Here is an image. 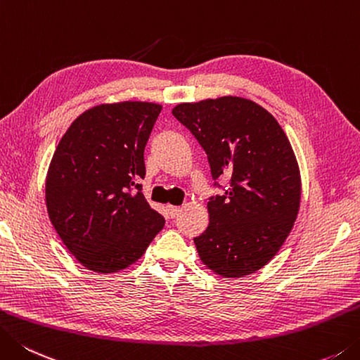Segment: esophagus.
Returning <instances> with one entry per match:
<instances>
[{"label": "esophagus", "instance_id": "1", "mask_svg": "<svg viewBox=\"0 0 360 360\" xmlns=\"http://www.w3.org/2000/svg\"><path fill=\"white\" fill-rule=\"evenodd\" d=\"M181 212L180 207H174V205H167V213L171 218H175V216H179V213Z\"/></svg>", "mask_w": 360, "mask_h": 360}]
</instances>
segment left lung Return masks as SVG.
<instances>
[{
    "label": "left lung",
    "instance_id": "8db88e82",
    "mask_svg": "<svg viewBox=\"0 0 360 360\" xmlns=\"http://www.w3.org/2000/svg\"><path fill=\"white\" fill-rule=\"evenodd\" d=\"M174 117L194 134L212 169L214 186H230L208 202L210 224L195 236L200 260L222 277H243L279 252L296 221L301 177L282 127L241 97L180 103Z\"/></svg>",
    "mask_w": 360,
    "mask_h": 360
}]
</instances>
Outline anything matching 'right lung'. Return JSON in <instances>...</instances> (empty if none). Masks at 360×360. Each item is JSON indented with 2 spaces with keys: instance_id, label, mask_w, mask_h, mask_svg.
<instances>
[{
  "instance_id": "right-lung-1",
  "label": "right lung",
  "mask_w": 360,
  "mask_h": 360,
  "mask_svg": "<svg viewBox=\"0 0 360 360\" xmlns=\"http://www.w3.org/2000/svg\"><path fill=\"white\" fill-rule=\"evenodd\" d=\"M161 105L120 101L81 114L54 150L45 183L59 238L94 273L139 260L165 218L142 194L144 148Z\"/></svg>"
}]
</instances>
